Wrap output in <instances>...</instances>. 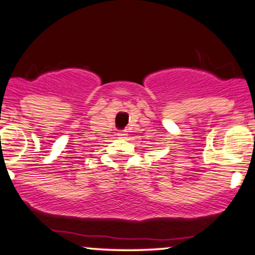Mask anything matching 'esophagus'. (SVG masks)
Wrapping results in <instances>:
<instances>
[{"label":"esophagus","mask_w":255,"mask_h":255,"mask_svg":"<svg viewBox=\"0 0 255 255\" xmlns=\"http://www.w3.org/2000/svg\"><path fill=\"white\" fill-rule=\"evenodd\" d=\"M118 135H119V137H121V139H124V137L127 136V131H126V130L119 131V133H118Z\"/></svg>","instance_id":"obj_1"}]
</instances>
